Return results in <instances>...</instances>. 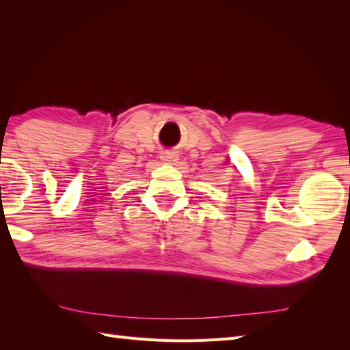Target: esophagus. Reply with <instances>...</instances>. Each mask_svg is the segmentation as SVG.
<instances>
[{
	"mask_svg": "<svg viewBox=\"0 0 350 350\" xmlns=\"http://www.w3.org/2000/svg\"><path fill=\"white\" fill-rule=\"evenodd\" d=\"M161 159H162L163 162H166V163H174V162L178 161V154H176V152L166 150V152H163L161 154Z\"/></svg>",
	"mask_w": 350,
	"mask_h": 350,
	"instance_id": "obj_1",
	"label": "esophagus"
}]
</instances>
